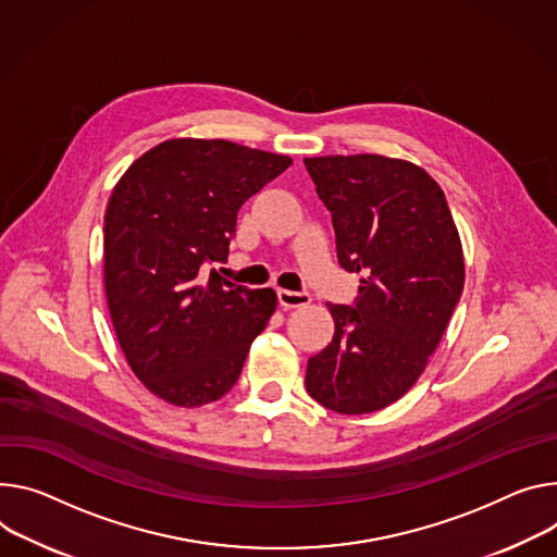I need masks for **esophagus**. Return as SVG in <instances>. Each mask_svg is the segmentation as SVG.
<instances>
[{
    "label": "esophagus",
    "instance_id": "esophagus-1",
    "mask_svg": "<svg viewBox=\"0 0 557 557\" xmlns=\"http://www.w3.org/2000/svg\"><path fill=\"white\" fill-rule=\"evenodd\" d=\"M277 299L282 309H299V307H307L311 301V293L307 290H286V288H280L277 290Z\"/></svg>",
    "mask_w": 557,
    "mask_h": 557
}]
</instances>
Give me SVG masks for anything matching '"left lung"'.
Listing matches in <instances>:
<instances>
[{"label": "left lung", "mask_w": 557, "mask_h": 557, "mask_svg": "<svg viewBox=\"0 0 557 557\" xmlns=\"http://www.w3.org/2000/svg\"><path fill=\"white\" fill-rule=\"evenodd\" d=\"M331 211L339 267L360 273L356 301L326 305L335 333L309 360L322 407L380 411L422 375L465 288L462 242L437 182L384 156L305 160Z\"/></svg>", "instance_id": "left-lung-1"}]
</instances>
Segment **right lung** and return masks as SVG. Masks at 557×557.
<instances>
[{
  "label": "right lung",
  "mask_w": 557,
  "mask_h": 557,
  "mask_svg": "<svg viewBox=\"0 0 557 557\" xmlns=\"http://www.w3.org/2000/svg\"><path fill=\"white\" fill-rule=\"evenodd\" d=\"M290 158L226 139H169L122 175L104 215V286L113 329L148 391L201 407L237 382L277 307L205 264L226 262L237 211Z\"/></svg>",
  "instance_id": "add662e5"
}]
</instances>
